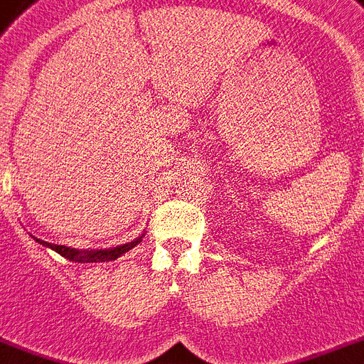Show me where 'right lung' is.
<instances>
[{
	"mask_svg": "<svg viewBox=\"0 0 364 364\" xmlns=\"http://www.w3.org/2000/svg\"><path fill=\"white\" fill-rule=\"evenodd\" d=\"M140 240H142V237L109 250H75V248H68V246H59V244L46 242V240H41V239H36V242L42 244V246H48V248H51L53 252L60 253L64 259H70V261L73 262H105V261H114V259H118L120 255H124L125 252H129L131 248H135Z\"/></svg>",
	"mask_w": 364,
	"mask_h": 364,
	"instance_id": "obj_1",
	"label": "right lung"
}]
</instances>
